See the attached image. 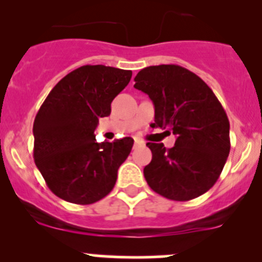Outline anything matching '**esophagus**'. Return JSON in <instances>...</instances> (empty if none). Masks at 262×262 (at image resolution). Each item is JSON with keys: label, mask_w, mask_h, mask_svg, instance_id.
<instances>
[{"label": "esophagus", "mask_w": 262, "mask_h": 262, "mask_svg": "<svg viewBox=\"0 0 262 262\" xmlns=\"http://www.w3.org/2000/svg\"><path fill=\"white\" fill-rule=\"evenodd\" d=\"M139 146H143V142L139 141V139H134V147H139Z\"/></svg>", "instance_id": "obj_1"}]
</instances>
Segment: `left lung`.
I'll return each instance as SVG.
<instances>
[{"label": "left lung", "mask_w": 262, "mask_h": 262, "mask_svg": "<svg viewBox=\"0 0 262 262\" xmlns=\"http://www.w3.org/2000/svg\"><path fill=\"white\" fill-rule=\"evenodd\" d=\"M155 105L153 128L175 134L172 148L147 143L144 167L150 189L175 202L195 199L215 184L231 149L229 120L209 86L178 64L150 66L134 78Z\"/></svg>", "instance_id": "8db88e82"}]
</instances>
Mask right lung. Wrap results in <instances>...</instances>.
I'll return each instance as SVG.
<instances>
[{
    "label": "right lung",
    "instance_id": "add662e5",
    "mask_svg": "<svg viewBox=\"0 0 262 262\" xmlns=\"http://www.w3.org/2000/svg\"><path fill=\"white\" fill-rule=\"evenodd\" d=\"M132 78V71L102 64L82 66L62 78L35 116L34 161L53 194L87 205L114 187L118 168L130 153V137L97 143L99 119Z\"/></svg>",
    "mask_w": 262,
    "mask_h": 262
}]
</instances>
